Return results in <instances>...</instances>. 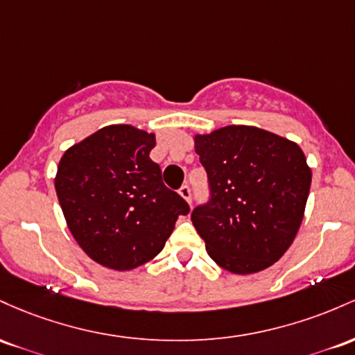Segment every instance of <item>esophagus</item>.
I'll return each instance as SVG.
<instances>
[{"label":"esophagus","mask_w":355,"mask_h":355,"mask_svg":"<svg viewBox=\"0 0 355 355\" xmlns=\"http://www.w3.org/2000/svg\"><path fill=\"white\" fill-rule=\"evenodd\" d=\"M179 196H181L182 199H186L188 202H191V188L188 184H184L181 189H179Z\"/></svg>","instance_id":"esophagus-1"}]
</instances>
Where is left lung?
I'll list each match as a JSON object with an SVG mask.
<instances>
[{"label":"left lung","mask_w":355,"mask_h":355,"mask_svg":"<svg viewBox=\"0 0 355 355\" xmlns=\"http://www.w3.org/2000/svg\"><path fill=\"white\" fill-rule=\"evenodd\" d=\"M211 199L191 214L206 252L236 275L280 260L304 220L312 169L297 142L254 125L194 135Z\"/></svg>","instance_id":"1"}]
</instances>
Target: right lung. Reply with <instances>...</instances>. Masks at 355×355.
<instances>
[{"label":"right lung","instance_id":"1","mask_svg":"<svg viewBox=\"0 0 355 355\" xmlns=\"http://www.w3.org/2000/svg\"><path fill=\"white\" fill-rule=\"evenodd\" d=\"M156 135L129 124L98 129L63 153L55 189L71 236L95 263L127 272L161 253L189 206L150 161Z\"/></svg>","mask_w":355,"mask_h":355}]
</instances>
